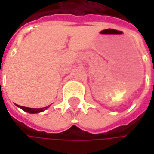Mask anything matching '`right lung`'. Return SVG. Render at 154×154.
I'll return each mask as SVG.
<instances>
[{"instance_id":"add662e5","label":"right lung","mask_w":154,"mask_h":154,"mask_svg":"<svg viewBox=\"0 0 154 154\" xmlns=\"http://www.w3.org/2000/svg\"><path fill=\"white\" fill-rule=\"evenodd\" d=\"M17 107H19L21 109H23L24 111L26 112H28V113H31V114H35V113H40L44 110L47 109L48 108L50 107L47 106V107H44V108H37V109H35V108H28V107H24V106H19V105H17Z\"/></svg>"}]
</instances>
